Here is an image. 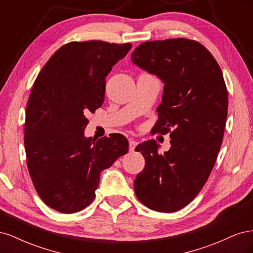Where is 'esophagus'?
<instances>
[{"label":"esophagus","mask_w":253,"mask_h":253,"mask_svg":"<svg viewBox=\"0 0 253 253\" xmlns=\"http://www.w3.org/2000/svg\"><path fill=\"white\" fill-rule=\"evenodd\" d=\"M138 144V142L137 141H135L133 138H131L128 140V149H129V151L131 152H133L134 150H135V148H136V145Z\"/></svg>","instance_id":"obj_1"}]
</instances>
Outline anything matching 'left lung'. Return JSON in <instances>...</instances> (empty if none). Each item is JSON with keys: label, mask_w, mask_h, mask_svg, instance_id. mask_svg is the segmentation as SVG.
Segmentation results:
<instances>
[{"label": "left lung", "mask_w": 253, "mask_h": 253, "mask_svg": "<svg viewBox=\"0 0 253 253\" xmlns=\"http://www.w3.org/2000/svg\"><path fill=\"white\" fill-rule=\"evenodd\" d=\"M131 59L165 84L154 128L170 132L172 144L164 154L153 139L137 145L145 166L134 181L135 194L152 210L178 211L200 193L223 142L228 113L223 73L204 45L183 38L144 42Z\"/></svg>", "instance_id": "1"}]
</instances>
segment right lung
<instances>
[{
  "label": "right lung",
  "mask_w": 253,
  "mask_h": 253,
  "mask_svg": "<svg viewBox=\"0 0 253 253\" xmlns=\"http://www.w3.org/2000/svg\"><path fill=\"white\" fill-rule=\"evenodd\" d=\"M131 43L71 42L49 58L34 83L26 108L24 144L28 171L41 200L61 213L93 202L100 174L128 151L121 134L84 136L104 101L105 78Z\"/></svg>",
  "instance_id": "obj_1"
}]
</instances>
